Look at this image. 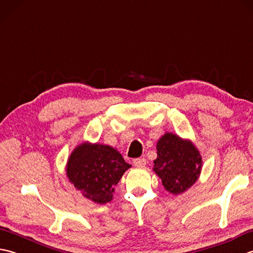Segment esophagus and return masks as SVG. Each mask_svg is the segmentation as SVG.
<instances>
[{
    "label": "esophagus",
    "instance_id": "1",
    "mask_svg": "<svg viewBox=\"0 0 253 253\" xmlns=\"http://www.w3.org/2000/svg\"><path fill=\"white\" fill-rule=\"evenodd\" d=\"M132 163H133V165L136 166V168H144V166H146V164H147V161L144 158L135 159V160H133Z\"/></svg>",
    "mask_w": 253,
    "mask_h": 253
}]
</instances>
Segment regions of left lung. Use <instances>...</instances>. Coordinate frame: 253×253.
Listing matches in <instances>:
<instances>
[{
	"mask_svg": "<svg viewBox=\"0 0 253 253\" xmlns=\"http://www.w3.org/2000/svg\"><path fill=\"white\" fill-rule=\"evenodd\" d=\"M158 158L153 170L162 185L173 195H180L195 184L202 169L199 150L189 140L166 132L157 143Z\"/></svg>",
	"mask_w": 253,
	"mask_h": 253,
	"instance_id": "obj_1",
	"label": "left lung"
}]
</instances>
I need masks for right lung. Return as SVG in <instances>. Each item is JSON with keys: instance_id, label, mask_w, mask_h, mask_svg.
I'll return each mask as SVG.
<instances>
[{"instance_id": "right-lung-1", "label": "right lung", "mask_w": 253, "mask_h": 253, "mask_svg": "<svg viewBox=\"0 0 253 253\" xmlns=\"http://www.w3.org/2000/svg\"><path fill=\"white\" fill-rule=\"evenodd\" d=\"M130 166L116 149L84 142L69 155L66 175L84 197L104 204L112 200L114 187Z\"/></svg>"}]
</instances>
